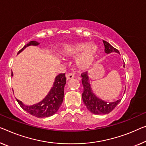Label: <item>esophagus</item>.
<instances>
[{
  "mask_svg": "<svg viewBox=\"0 0 146 146\" xmlns=\"http://www.w3.org/2000/svg\"><path fill=\"white\" fill-rule=\"evenodd\" d=\"M66 78L67 80L73 79L75 78V75H74V73H67V74H66Z\"/></svg>",
  "mask_w": 146,
  "mask_h": 146,
  "instance_id": "1",
  "label": "esophagus"
}]
</instances>
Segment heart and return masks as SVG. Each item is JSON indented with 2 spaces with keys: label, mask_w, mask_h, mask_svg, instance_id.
Instances as JSON below:
<instances>
[{
  "label": "heart",
  "mask_w": 146,
  "mask_h": 146,
  "mask_svg": "<svg viewBox=\"0 0 146 146\" xmlns=\"http://www.w3.org/2000/svg\"><path fill=\"white\" fill-rule=\"evenodd\" d=\"M98 51L97 45L94 43L88 44L86 42H80L65 45L60 54L63 57H71L78 54L76 57V64L80 69H86L94 64Z\"/></svg>",
  "instance_id": "obj_1"
}]
</instances>
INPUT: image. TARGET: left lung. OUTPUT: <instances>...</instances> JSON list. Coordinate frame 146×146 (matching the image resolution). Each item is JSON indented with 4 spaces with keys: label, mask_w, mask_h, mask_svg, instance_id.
Masks as SVG:
<instances>
[{
    "label": "left lung",
    "mask_w": 146,
    "mask_h": 146,
    "mask_svg": "<svg viewBox=\"0 0 146 146\" xmlns=\"http://www.w3.org/2000/svg\"><path fill=\"white\" fill-rule=\"evenodd\" d=\"M103 42L105 46V52L106 54H110L111 52L119 53V50L114 47H113L107 41L104 40ZM125 67V65L123 66ZM82 83L83 86V92L82 94V100L84 105L86 106L88 110L91 113L96 115H105L108 114L114 110L115 108L118 105L121 100H118L114 102H106L100 99L92 92L91 88L89 78L87 72L81 74Z\"/></svg>",
    "instance_id": "obj_1"
}]
</instances>
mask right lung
I'll list each match as a JSON object with an SVG mask.
<instances>
[{
	"mask_svg": "<svg viewBox=\"0 0 146 146\" xmlns=\"http://www.w3.org/2000/svg\"><path fill=\"white\" fill-rule=\"evenodd\" d=\"M39 43L36 41H30L25 45L18 53L23 51L26 47L33 45L37 46ZM13 73L12 72V76ZM66 83V78L65 73H60L56 77L53 87L51 88L48 94L40 102L33 106H25L21 101L16 99L21 108L29 114L38 118L48 117L56 113L59 110L62 104L64 95V86Z\"/></svg>",
	"mask_w": 146,
	"mask_h": 146,
	"instance_id": "right-lung-1",
	"label": "right lung"
}]
</instances>
